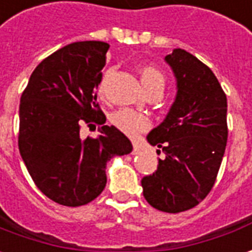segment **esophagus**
<instances>
[{"mask_svg":"<svg viewBox=\"0 0 252 252\" xmlns=\"http://www.w3.org/2000/svg\"><path fill=\"white\" fill-rule=\"evenodd\" d=\"M140 151H141L140 145L137 143H133V154H140Z\"/></svg>","mask_w":252,"mask_h":252,"instance_id":"obj_1","label":"esophagus"}]
</instances>
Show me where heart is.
<instances>
[{
    "instance_id": "obj_1",
    "label": "heart",
    "mask_w": 252,
    "mask_h": 252,
    "mask_svg": "<svg viewBox=\"0 0 252 252\" xmlns=\"http://www.w3.org/2000/svg\"><path fill=\"white\" fill-rule=\"evenodd\" d=\"M140 81H141V85H143L145 92L155 89L163 92L164 83H166V79H164V75L162 72L155 67H151V65L141 68ZM101 89H103V83L100 86V90ZM112 123L118 129L122 130L125 134L131 137L140 134L143 130L149 127L148 118L143 114H138L136 111H133V109H121V111L115 112L112 115Z\"/></svg>"
}]
</instances>
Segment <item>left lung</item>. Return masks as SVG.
<instances>
[{
  "label": "left lung",
  "mask_w": 252,
  "mask_h": 252,
  "mask_svg": "<svg viewBox=\"0 0 252 252\" xmlns=\"http://www.w3.org/2000/svg\"><path fill=\"white\" fill-rule=\"evenodd\" d=\"M164 62L176 78V98L147 136L164 156L141 185L152 207L181 213L202 202L216 182L228 140V103L214 72L197 57L174 49Z\"/></svg>",
  "instance_id": "1"
}]
</instances>
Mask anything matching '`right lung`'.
Returning a JSON list of instances; mask_svg holds the SVG:
<instances>
[{
	"label": "right lung",
	"instance_id": "1",
	"mask_svg": "<svg viewBox=\"0 0 252 252\" xmlns=\"http://www.w3.org/2000/svg\"><path fill=\"white\" fill-rule=\"evenodd\" d=\"M108 48L82 41L57 50L36 65L20 98L22 159L43 195L68 207L94 200L107 184V163L133 149L121 130L104 125L97 104ZM82 120L102 125L96 139L80 138Z\"/></svg>",
	"mask_w": 252,
	"mask_h": 252
}]
</instances>
